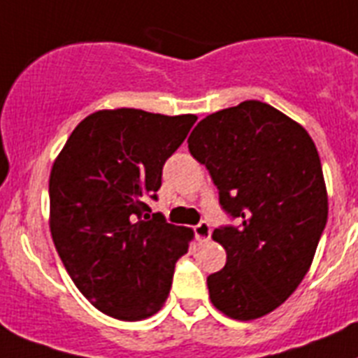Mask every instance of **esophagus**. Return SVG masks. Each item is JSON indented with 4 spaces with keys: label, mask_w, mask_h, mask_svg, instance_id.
Returning <instances> with one entry per match:
<instances>
[{
    "label": "esophagus",
    "mask_w": 358,
    "mask_h": 358,
    "mask_svg": "<svg viewBox=\"0 0 358 358\" xmlns=\"http://www.w3.org/2000/svg\"><path fill=\"white\" fill-rule=\"evenodd\" d=\"M211 233H213L211 224L206 220H202L200 224L196 225V227H194V235H196L198 242H207V240L211 238Z\"/></svg>",
    "instance_id": "esophagus-1"
}]
</instances>
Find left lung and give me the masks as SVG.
<instances>
[{"instance_id":"obj_1","label":"left lung","mask_w":358,"mask_h":358,"mask_svg":"<svg viewBox=\"0 0 358 358\" xmlns=\"http://www.w3.org/2000/svg\"><path fill=\"white\" fill-rule=\"evenodd\" d=\"M187 143L222 209L240 222L213 233L227 253L207 276L213 306L235 320L271 313L299 287L326 227L317 147L302 125L257 100L206 116Z\"/></svg>"}]
</instances>
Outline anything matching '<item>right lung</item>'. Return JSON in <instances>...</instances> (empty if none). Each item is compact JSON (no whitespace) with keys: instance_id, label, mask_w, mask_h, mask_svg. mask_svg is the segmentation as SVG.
I'll return each instance as SVG.
<instances>
[{"instance_id":"obj_1","label":"right lung","mask_w":358,"mask_h":358,"mask_svg":"<svg viewBox=\"0 0 358 358\" xmlns=\"http://www.w3.org/2000/svg\"><path fill=\"white\" fill-rule=\"evenodd\" d=\"M140 109L98 110L50 171V235L82 295L118 320H143L169 296L193 231L151 215L162 169L196 122Z\"/></svg>"}]
</instances>
